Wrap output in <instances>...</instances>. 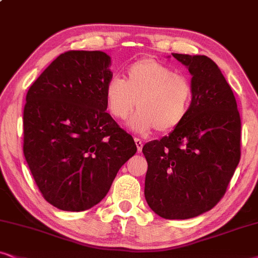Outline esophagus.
Wrapping results in <instances>:
<instances>
[{"label":"esophagus","instance_id":"34e87169","mask_svg":"<svg viewBox=\"0 0 258 258\" xmlns=\"http://www.w3.org/2000/svg\"><path fill=\"white\" fill-rule=\"evenodd\" d=\"M135 143L137 145V151L138 152H142V149H143V142L138 138H135Z\"/></svg>","mask_w":258,"mask_h":258}]
</instances>
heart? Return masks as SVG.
I'll use <instances>...</instances> for the list:
<instances>
[{
	"instance_id": "1",
	"label": "heart",
	"mask_w": 258,
	"mask_h": 258,
	"mask_svg": "<svg viewBox=\"0 0 258 258\" xmlns=\"http://www.w3.org/2000/svg\"><path fill=\"white\" fill-rule=\"evenodd\" d=\"M106 106L116 120H125L137 105L139 110L130 126L138 133L156 128L167 133L187 118L193 101V86L183 75L155 58H143L130 65L125 81L113 77L105 88Z\"/></svg>"
}]
</instances>
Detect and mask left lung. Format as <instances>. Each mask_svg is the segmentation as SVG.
<instances>
[{
	"instance_id": "8db88e82",
	"label": "left lung",
	"mask_w": 258,
	"mask_h": 258,
	"mask_svg": "<svg viewBox=\"0 0 258 258\" xmlns=\"http://www.w3.org/2000/svg\"><path fill=\"white\" fill-rule=\"evenodd\" d=\"M191 75L193 101L177 128L143 146L145 199L164 219H189L221 200L240 159V116L233 91L206 56L172 53Z\"/></svg>"
}]
</instances>
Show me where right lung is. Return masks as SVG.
<instances>
[{
	"mask_svg": "<svg viewBox=\"0 0 258 258\" xmlns=\"http://www.w3.org/2000/svg\"><path fill=\"white\" fill-rule=\"evenodd\" d=\"M109 65L102 51L64 52L26 95V162L45 200L61 211L99 204L137 152L132 136L106 112Z\"/></svg>",
	"mask_w": 258,
	"mask_h": 258,
	"instance_id": "1",
	"label": "right lung"
}]
</instances>
